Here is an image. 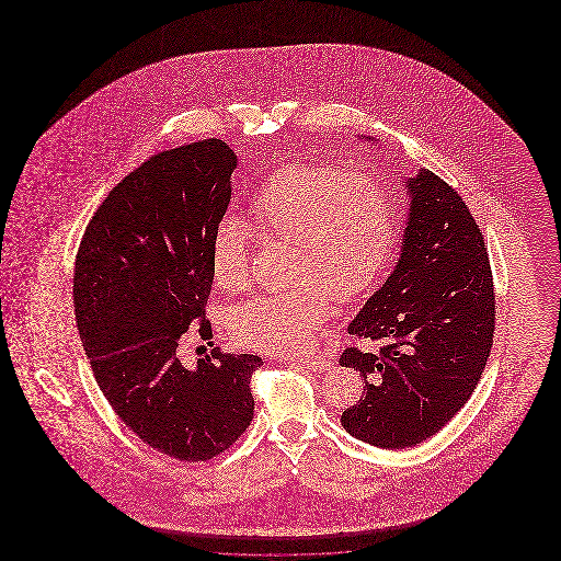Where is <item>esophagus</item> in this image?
Wrapping results in <instances>:
<instances>
[{
	"instance_id": "esophagus-1",
	"label": "esophagus",
	"mask_w": 561,
	"mask_h": 561,
	"mask_svg": "<svg viewBox=\"0 0 561 561\" xmlns=\"http://www.w3.org/2000/svg\"><path fill=\"white\" fill-rule=\"evenodd\" d=\"M286 362H290V364H298V366H302V368H307L309 373H321V370H330V362H325V359H320V357H307V359H286Z\"/></svg>"
}]
</instances>
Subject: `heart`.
<instances>
[{
    "instance_id": "1",
    "label": "heart",
    "mask_w": 561,
    "mask_h": 561,
    "mask_svg": "<svg viewBox=\"0 0 561 561\" xmlns=\"http://www.w3.org/2000/svg\"><path fill=\"white\" fill-rule=\"evenodd\" d=\"M254 231L294 241L296 284L248 298L231 313V332L245 347L294 353L343 300L370 290L387 267L396 236V202L374 172L325 161H290L261 183L248 206ZM214 282L236 293L248 282L240 229L222 222L210 245Z\"/></svg>"
}]
</instances>
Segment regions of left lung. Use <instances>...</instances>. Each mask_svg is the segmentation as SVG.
Listing matches in <instances>:
<instances>
[{"label": "left lung", "instance_id": "left-lung-1", "mask_svg": "<svg viewBox=\"0 0 561 561\" xmlns=\"http://www.w3.org/2000/svg\"><path fill=\"white\" fill-rule=\"evenodd\" d=\"M412 197L401 254L348 334L380 341L347 347L341 366L366 387L341 416L378 448H412L446 427L467 403L490 357L496 293L480 227L456 188L428 170L405 181Z\"/></svg>", "mask_w": 561, "mask_h": 561}]
</instances>
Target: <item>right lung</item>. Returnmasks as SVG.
<instances>
[{
	"label": "right lung",
	"instance_id": "add662e5",
	"mask_svg": "<svg viewBox=\"0 0 561 561\" xmlns=\"http://www.w3.org/2000/svg\"><path fill=\"white\" fill-rule=\"evenodd\" d=\"M236 165L220 138L142 161L90 218L73 268L76 321L103 396L136 437L183 462L229 450L254 416L250 378L263 359L214 347L206 320ZM195 333L214 348L187 367L180 353Z\"/></svg>",
	"mask_w": 561,
	"mask_h": 561
}]
</instances>
